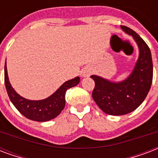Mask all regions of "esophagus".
Here are the masks:
<instances>
[{"label":"esophagus","mask_w":158,"mask_h":158,"mask_svg":"<svg viewBox=\"0 0 158 158\" xmlns=\"http://www.w3.org/2000/svg\"><path fill=\"white\" fill-rule=\"evenodd\" d=\"M89 75H90V72H84L82 73V77H88Z\"/></svg>","instance_id":"obj_1"}]
</instances>
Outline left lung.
Returning a JSON list of instances; mask_svg holds the SVG:
<instances>
[{
	"instance_id": "8db88e82",
	"label": "left lung",
	"mask_w": 158,
	"mask_h": 158,
	"mask_svg": "<svg viewBox=\"0 0 158 158\" xmlns=\"http://www.w3.org/2000/svg\"><path fill=\"white\" fill-rule=\"evenodd\" d=\"M121 28L132 36L139 50L131 74L121 81H111L97 75L91 76L95 81L93 100L105 113L112 116L130 113L143 102L151 88L153 74L151 51L148 45L129 27L121 26Z\"/></svg>"
}]
</instances>
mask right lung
<instances>
[{"label": "right lung", "mask_w": 158, "mask_h": 158, "mask_svg": "<svg viewBox=\"0 0 158 158\" xmlns=\"http://www.w3.org/2000/svg\"><path fill=\"white\" fill-rule=\"evenodd\" d=\"M80 82V77L66 81L59 88L47 98L42 100H29L21 97L10 85L7 74L6 62L5 63V85L10 102L21 114L35 122H48L54 119L65 107L66 92Z\"/></svg>", "instance_id": "obj_1"}]
</instances>
